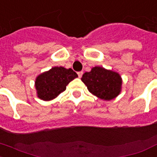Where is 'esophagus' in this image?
Wrapping results in <instances>:
<instances>
[{
  "label": "esophagus",
  "mask_w": 157,
  "mask_h": 157,
  "mask_svg": "<svg viewBox=\"0 0 157 157\" xmlns=\"http://www.w3.org/2000/svg\"><path fill=\"white\" fill-rule=\"evenodd\" d=\"M77 75H78L79 78H81V76H82V75H83V72H77Z\"/></svg>",
  "instance_id": "1"
}]
</instances>
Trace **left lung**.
Returning <instances> with one entry per match:
<instances>
[{
    "label": "left lung",
    "instance_id": "8db88e82",
    "mask_svg": "<svg viewBox=\"0 0 157 157\" xmlns=\"http://www.w3.org/2000/svg\"><path fill=\"white\" fill-rule=\"evenodd\" d=\"M81 81L92 94L105 101L115 98L120 94L123 82L118 72L102 67H94L85 72Z\"/></svg>",
    "mask_w": 157,
    "mask_h": 157
}]
</instances>
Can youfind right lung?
Masks as SVG:
<instances>
[{"label": "right lung", "instance_id": "1", "mask_svg": "<svg viewBox=\"0 0 157 157\" xmlns=\"http://www.w3.org/2000/svg\"><path fill=\"white\" fill-rule=\"evenodd\" d=\"M72 68L53 67L48 72H43L35 80L37 95L43 101H51L66 90L70 81L77 77Z\"/></svg>", "mask_w": 157, "mask_h": 157}]
</instances>
